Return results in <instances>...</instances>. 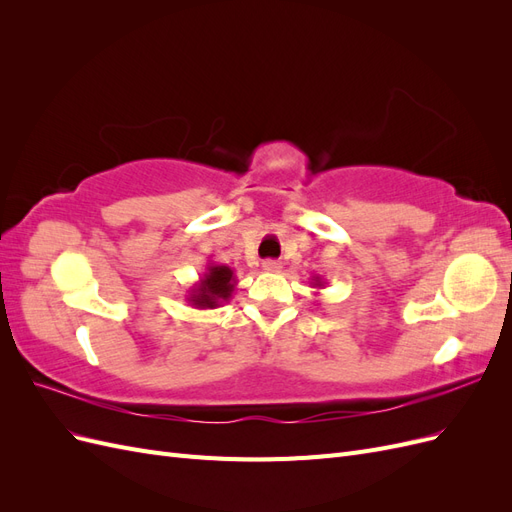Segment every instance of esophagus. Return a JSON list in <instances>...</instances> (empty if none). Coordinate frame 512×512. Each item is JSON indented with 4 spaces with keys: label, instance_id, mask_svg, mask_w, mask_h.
Returning a JSON list of instances; mask_svg holds the SVG:
<instances>
[{
    "label": "esophagus",
    "instance_id": "esophagus-1",
    "mask_svg": "<svg viewBox=\"0 0 512 512\" xmlns=\"http://www.w3.org/2000/svg\"><path fill=\"white\" fill-rule=\"evenodd\" d=\"M262 269L269 271V273H275V271L282 269V265L277 260H265V262H262Z\"/></svg>",
    "mask_w": 512,
    "mask_h": 512
}]
</instances>
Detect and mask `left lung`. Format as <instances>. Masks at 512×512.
Instances as JSON below:
<instances>
[{"instance_id": "1", "label": "left lung", "mask_w": 512, "mask_h": 512, "mask_svg": "<svg viewBox=\"0 0 512 512\" xmlns=\"http://www.w3.org/2000/svg\"><path fill=\"white\" fill-rule=\"evenodd\" d=\"M312 288H316V290L324 288V280H322L320 275H314V280H312Z\"/></svg>"}]
</instances>
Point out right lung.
Returning a JSON list of instances; mask_svg holds the SVG:
<instances>
[{
  "instance_id": "obj_1",
  "label": "right lung",
  "mask_w": 512,
  "mask_h": 512,
  "mask_svg": "<svg viewBox=\"0 0 512 512\" xmlns=\"http://www.w3.org/2000/svg\"><path fill=\"white\" fill-rule=\"evenodd\" d=\"M235 286V271L226 265H215V262L209 260L205 273L188 290V303L196 309H215L232 297Z\"/></svg>"
}]
</instances>
